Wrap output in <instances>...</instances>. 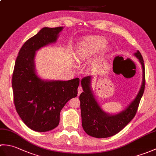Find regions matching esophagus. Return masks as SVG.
<instances>
[{
	"mask_svg": "<svg viewBox=\"0 0 156 156\" xmlns=\"http://www.w3.org/2000/svg\"><path fill=\"white\" fill-rule=\"evenodd\" d=\"M82 91H83V90H82V88L80 86V87H79L78 88V95H80Z\"/></svg>",
	"mask_w": 156,
	"mask_h": 156,
	"instance_id": "esophagus-1",
	"label": "esophagus"
}]
</instances>
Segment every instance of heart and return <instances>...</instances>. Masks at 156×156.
<instances>
[{
    "label": "heart",
    "instance_id": "obj_1",
    "mask_svg": "<svg viewBox=\"0 0 156 156\" xmlns=\"http://www.w3.org/2000/svg\"><path fill=\"white\" fill-rule=\"evenodd\" d=\"M107 40L102 37H92L84 40L79 46L78 54L79 58H84L103 48Z\"/></svg>",
    "mask_w": 156,
    "mask_h": 156
}]
</instances>
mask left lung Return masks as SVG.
I'll list each match as a JSON object with an SVG mask.
<instances>
[{
  "label": "left lung",
  "instance_id": "8db88e82",
  "mask_svg": "<svg viewBox=\"0 0 156 156\" xmlns=\"http://www.w3.org/2000/svg\"><path fill=\"white\" fill-rule=\"evenodd\" d=\"M135 55L139 59L143 68V82L135 100L120 113L111 115L102 110L92 94L90 88L91 76L82 78L81 84L84 92L80 95L82 125L84 131L96 138L113 136L121 131L136 115L145 86V74L144 59L140 51Z\"/></svg>",
  "mask_w": 156,
  "mask_h": 156
}]
</instances>
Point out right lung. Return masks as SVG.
<instances>
[{"mask_svg": "<svg viewBox=\"0 0 156 156\" xmlns=\"http://www.w3.org/2000/svg\"><path fill=\"white\" fill-rule=\"evenodd\" d=\"M62 29H41L25 41L15 61L12 77L15 108L24 123L35 131L45 132L57 127L61 110L69 99L78 94L79 78L44 81L35 71V51L55 42Z\"/></svg>", "mask_w": 156, "mask_h": 156, "instance_id": "right-lung-1", "label": "right lung"}]
</instances>
